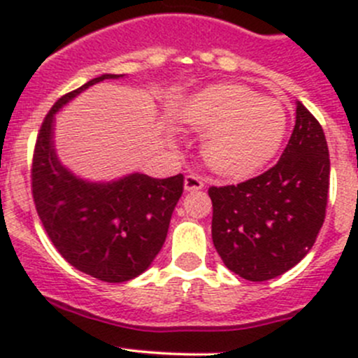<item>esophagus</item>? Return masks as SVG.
Listing matches in <instances>:
<instances>
[{
	"label": "esophagus",
	"mask_w": 358,
	"mask_h": 358,
	"mask_svg": "<svg viewBox=\"0 0 358 358\" xmlns=\"http://www.w3.org/2000/svg\"><path fill=\"white\" fill-rule=\"evenodd\" d=\"M202 187H204V182H202V178L199 175H194V173H190V175L185 176V190L192 192V190H201Z\"/></svg>",
	"instance_id": "1"
}]
</instances>
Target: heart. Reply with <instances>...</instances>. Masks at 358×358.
I'll return each instance as SVG.
<instances>
[{
    "label": "heart",
    "instance_id": "heart-1",
    "mask_svg": "<svg viewBox=\"0 0 358 358\" xmlns=\"http://www.w3.org/2000/svg\"><path fill=\"white\" fill-rule=\"evenodd\" d=\"M176 115L189 128L206 131V164L234 178L258 171L275 156L287 128L282 103L244 85L209 86L187 99Z\"/></svg>",
    "mask_w": 358,
    "mask_h": 358
}]
</instances>
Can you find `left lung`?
Instances as JSON below:
<instances>
[{
	"mask_svg": "<svg viewBox=\"0 0 358 358\" xmlns=\"http://www.w3.org/2000/svg\"><path fill=\"white\" fill-rule=\"evenodd\" d=\"M329 171L322 126L298 102L275 166L237 185L209 187L213 244L227 268L263 282L301 262L326 218Z\"/></svg>",
	"mask_w": 358,
	"mask_h": 358,
	"instance_id": "1",
	"label": "left lung"
}]
</instances>
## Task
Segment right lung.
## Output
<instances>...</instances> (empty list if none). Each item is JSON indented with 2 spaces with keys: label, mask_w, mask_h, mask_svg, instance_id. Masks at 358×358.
I'll list each match as a JSON object with an SVG mask.
<instances>
[{
  "label": "right lung",
  "mask_w": 358,
  "mask_h": 358,
  "mask_svg": "<svg viewBox=\"0 0 358 358\" xmlns=\"http://www.w3.org/2000/svg\"><path fill=\"white\" fill-rule=\"evenodd\" d=\"M124 74H103L66 93L43 121L32 154V199L57 251L79 272L103 282H126L149 268L168 236L183 175L150 178L133 173L92 183L60 164L53 149L55 112L88 86Z\"/></svg>",
  "instance_id": "1"
}]
</instances>
